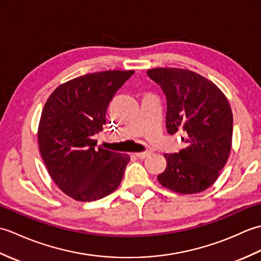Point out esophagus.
<instances>
[{"instance_id": "34e87169", "label": "esophagus", "mask_w": 261, "mask_h": 261, "mask_svg": "<svg viewBox=\"0 0 261 261\" xmlns=\"http://www.w3.org/2000/svg\"><path fill=\"white\" fill-rule=\"evenodd\" d=\"M150 153H151L150 151H143V152H137V153H135V154H136V156H137L138 158L145 159V158H147Z\"/></svg>"}]
</instances>
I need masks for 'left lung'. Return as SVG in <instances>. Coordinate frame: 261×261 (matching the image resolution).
<instances>
[{"label": "left lung", "mask_w": 261, "mask_h": 261, "mask_svg": "<svg viewBox=\"0 0 261 261\" xmlns=\"http://www.w3.org/2000/svg\"><path fill=\"white\" fill-rule=\"evenodd\" d=\"M148 76L167 99L168 134H185L186 147L164 154L167 167L158 175L164 187L180 194L203 192L214 184L229 158L233 115L228 98L213 82L181 68H153Z\"/></svg>", "instance_id": "left-lung-1"}]
</instances>
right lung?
Listing matches in <instances>:
<instances>
[{"instance_id": "add662e5", "label": "right lung", "mask_w": 261, "mask_h": 261, "mask_svg": "<svg viewBox=\"0 0 261 261\" xmlns=\"http://www.w3.org/2000/svg\"><path fill=\"white\" fill-rule=\"evenodd\" d=\"M134 70H107L76 77L48 97L38 126L39 151L53 180L82 202L108 196L119 187L130 162L126 153L95 148L105 114Z\"/></svg>"}]
</instances>
